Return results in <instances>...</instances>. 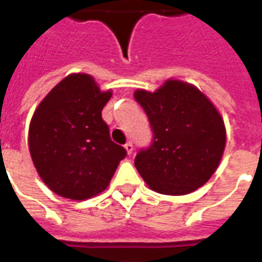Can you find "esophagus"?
Segmentation results:
<instances>
[{"label": "esophagus", "instance_id": "1", "mask_svg": "<svg viewBox=\"0 0 262 262\" xmlns=\"http://www.w3.org/2000/svg\"><path fill=\"white\" fill-rule=\"evenodd\" d=\"M125 149H126L129 155H132V152H133V144H132V141H127L126 144H125Z\"/></svg>", "mask_w": 262, "mask_h": 262}]
</instances>
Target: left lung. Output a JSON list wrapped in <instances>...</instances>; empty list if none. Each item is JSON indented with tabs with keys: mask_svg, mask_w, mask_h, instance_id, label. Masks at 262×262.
<instances>
[{
	"mask_svg": "<svg viewBox=\"0 0 262 262\" xmlns=\"http://www.w3.org/2000/svg\"><path fill=\"white\" fill-rule=\"evenodd\" d=\"M148 117L152 143L140 149L135 166L148 187L185 195L202 187L219 167L225 148L224 121L202 92L169 79L157 92L136 91Z\"/></svg>",
	"mask_w": 262,
	"mask_h": 262,
	"instance_id": "obj_1",
	"label": "left lung"
}]
</instances>
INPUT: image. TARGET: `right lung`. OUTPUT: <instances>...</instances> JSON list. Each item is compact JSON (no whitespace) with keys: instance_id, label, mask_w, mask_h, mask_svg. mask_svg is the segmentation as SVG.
<instances>
[{"instance_id":"1","label":"right lung","mask_w":262,"mask_h":262,"mask_svg":"<svg viewBox=\"0 0 262 262\" xmlns=\"http://www.w3.org/2000/svg\"><path fill=\"white\" fill-rule=\"evenodd\" d=\"M110 97L91 75L71 74L35 110L30 154L39 177L60 196L83 201L103 192L126 157L101 118Z\"/></svg>"}]
</instances>
